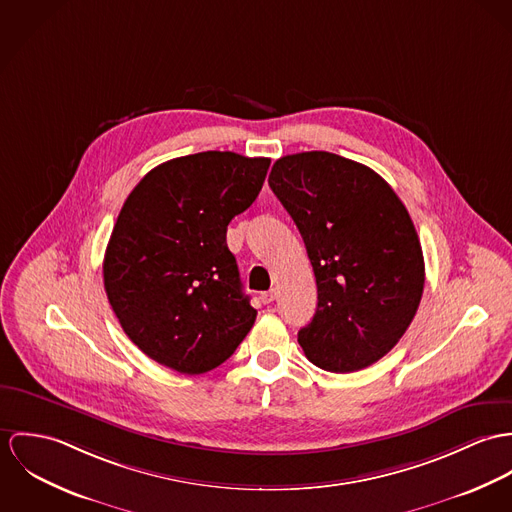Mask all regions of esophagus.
Segmentation results:
<instances>
[{
  "mask_svg": "<svg viewBox=\"0 0 512 512\" xmlns=\"http://www.w3.org/2000/svg\"><path fill=\"white\" fill-rule=\"evenodd\" d=\"M275 298H277V290H275V288H271V290H267V292L261 294L263 304H271V302H275Z\"/></svg>",
  "mask_w": 512,
  "mask_h": 512,
  "instance_id": "obj_1",
  "label": "esophagus"
}]
</instances>
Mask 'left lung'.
I'll return each instance as SVG.
<instances>
[{
  "mask_svg": "<svg viewBox=\"0 0 512 512\" xmlns=\"http://www.w3.org/2000/svg\"><path fill=\"white\" fill-rule=\"evenodd\" d=\"M269 186L300 231L318 286L298 332L320 369L351 373L387 355L424 290L418 233L395 190L369 167L326 151L281 157Z\"/></svg>",
  "mask_w": 512,
  "mask_h": 512,
  "instance_id": "left-lung-1",
  "label": "left lung"
}]
</instances>
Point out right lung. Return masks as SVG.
I'll list each match as a JSON object with an SVG mask.
<instances>
[{
	"label": "right lung",
	"instance_id": "1",
	"mask_svg": "<svg viewBox=\"0 0 512 512\" xmlns=\"http://www.w3.org/2000/svg\"><path fill=\"white\" fill-rule=\"evenodd\" d=\"M271 159L204 151L167 161L127 196L106 257L115 316L147 357L184 375L222 365L255 324L228 224L259 196Z\"/></svg>",
	"mask_w": 512,
	"mask_h": 512
}]
</instances>
